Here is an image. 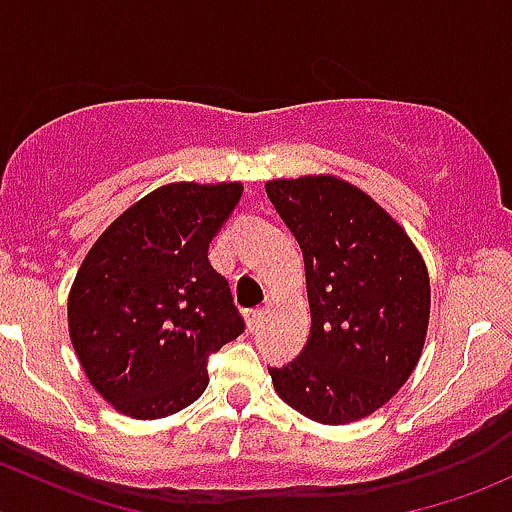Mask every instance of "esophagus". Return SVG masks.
<instances>
[{
	"label": "esophagus",
	"mask_w": 512,
	"mask_h": 512,
	"mask_svg": "<svg viewBox=\"0 0 512 512\" xmlns=\"http://www.w3.org/2000/svg\"><path fill=\"white\" fill-rule=\"evenodd\" d=\"M265 314H267V309H265V307H255V309H247V312H245V319H247V327H250V329L260 327V324H262V319H265Z\"/></svg>",
	"instance_id": "esophagus-1"
}]
</instances>
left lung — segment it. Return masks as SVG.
I'll use <instances>...</instances> for the list:
<instances>
[{
    "mask_svg": "<svg viewBox=\"0 0 512 512\" xmlns=\"http://www.w3.org/2000/svg\"><path fill=\"white\" fill-rule=\"evenodd\" d=\"M307 270L312 332L292 364L270 369L277 396L327 426L379 411L414 374L431 282L406 230L337 175L267 180Z\"/></svg>",
    "mask_w": 512,
    "mask_h": 512,
    "instance_id": "1",
    "label": "left lung"
}]
</instances>
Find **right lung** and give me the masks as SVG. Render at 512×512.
<instances>
[{"mask_svg":"<svg viewBox=\"0 0 512 512\" xmlns=\"http://www.w3.org/2000/svg\"><path fill=\"white\" fill-rule=\"evenodd\" d=\"M242 183H168L123 210L81 262L69 337L91 386L121 414L148 421L193 404L208 356L245 322L208 245Z\"/></svg>","mask_w":512,"mask_h":512,"instance_id":"add662e5","label":"right lung"}]
</instances>
